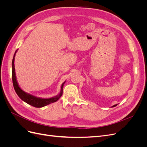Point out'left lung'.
Returning a JSON list of instances; mask_svg holds the SVG:
<instances>
[{
  "label": "left lung",
  "mask_w": 147,
  "mask_h": 147,
  "mask_svg": "<svg viewBox=\"0 0 147 147\" xmlns=\"http://www.w3.org/2000/svg\"><path fill=\"white\" fill-rule=\"evenodd\" d=\"M117 104H116V105H113L112 107H115V106H117Z\"/></svg>",
  "instance_id": "left-lung-1"
}]
</instances>
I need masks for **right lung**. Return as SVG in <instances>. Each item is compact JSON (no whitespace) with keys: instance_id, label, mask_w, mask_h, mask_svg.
<instances>
[{"instance_id":"add662e5","label":"right lung","mask_w":147,"mask_h":147,"mask_svg":"<svg viewBox=\"0 0 147 147\" xmlns=\"http://www.w3.org/2000/svg\"><path fill=\"white\" fill-rule=\"evenodd\" d=\"M16 51L17 50L15 53L14 56H13V61H12V80H13V87H14V89L16 92V94L20 97V98L21 100L24 101L25 102H26V103H28V104L37 108L43 107H45L47 105L53 103V102H56L61 97L62 94H63V86H64V84L65 83V82L62 84L61 92L58 95H57L55 97H51V98H48V99H44V98H40V97H35L33 95L28 94V93L26 92L21 90V88L18 85V83L17 82L16 78V74H15L14 62H15V57Z\"/></svg>"}]
</instances>
